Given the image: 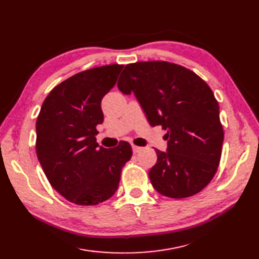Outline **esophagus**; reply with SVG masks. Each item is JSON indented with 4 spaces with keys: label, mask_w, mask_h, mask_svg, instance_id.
Masks as SVG:
<instances>
[{
    "label": "esophagus",
    "mask_w": 259,
    "mask_h": 259,
    "mask_svg": "<svg viewBox=\"0 0 259 259\" xmlns=\"http://www.w3.org/2000/svg\"><path fill=\"white\" fill-rule=\"evenodd\" d=\"M142 150L141 147H137V145H132V151H134V153H139Z\"/></svg>",
    "instance_id": "obj_1"
}]
</instances>
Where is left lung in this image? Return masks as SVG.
Here are the masks:
<instances>
[{
  "mask_svg": "<svg viewBox=\"0 0 259 259\" xmlns=\"http://www.w3.org/2000/svg\"><path fill=\"white\" fill-rule=\"evenodd\" d=\"M117 85L125 95L134 93L152 127L167 131V149H155L149 171L156 191L175 199L201 191L218 169L224 138L208 84L182 65L148 61L125 65Z\"/></svg>",
  "mask_w": 259,
  "mask_h": 259,
  "instance_id": "left-lung-1",
  "label": "left lung"
}]
</instances>
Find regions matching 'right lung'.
<instances>
[{
	"label": "right lung",
	"mask_w": 259,
	"mask_h": 259,
	"mask_svg": "<svg viewBox=\"0 0 259 259\" xmlns=\"http://www.w3.org/2000/svg\"><path fill=\"white\" fill-rule=\"evenodd\" d=\"M122 68L98 66L65 79L46 97L37 118L38 161L51 186L75 204L94 205L109 199L131 158L128 142L105 149L95 138L96 125L104 120L102 99Z\"/></svg>",
	"instance_id": "add662e5"
}]
</instances>
